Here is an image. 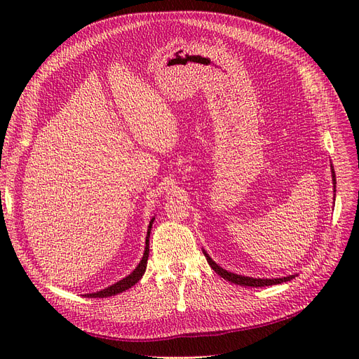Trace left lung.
<instances>
[{
	"label": "left lung",
	"instance_id": "obj_1",
	"mask_svg": "<svg viewBox=\"0 0 359 359\" xmlns=\"http://www.w3.org/2000/svg\"><path fill=\"white\" fill-rule=\"evenodd\" d=\"M330 168H332V180H333V187L336 189V175H334V168L333 165L330 164ZM336 192V191H334ZM206 260H208L210 266L224 279H227L230 282H233V284L236 285H241V287H269V285H276V284H282V282H288L291 279H294L297 275H288V276H284V278H272V279H268V278H250V276H243V275H237V273H233V272H229L222 269L221 266H218L217 263L211 259V256L206 253L205 250H202Z\"/></svg>",
	"mask_w": 359,
	"mask_h": 359
}]
</instances>
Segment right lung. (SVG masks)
Wrapping results in <instances>:
<instances>
[{
  "mask_svg": "<svg viewBox=\"0 0 359 359\" xmlns=\"http://www.w3.org/2000/svg\"><path fill=\"white\" fill-rule=\"evenodd\" d=\"M154 219H156V217H153V219L149 221L147 237H145V250H144L141 262L138 263V266L134 269V272H130L128 276H125L123 279L118 280L116 284H113V285H110V287H107V288H104L102 291H97V292L86 294V297H88V298H106V297L121 294V292L129 290L130 287H134L137 284V282L142 278V275H144V272L147 269V260H148V255H149V233H151V229H153Z\"/></svg>",
  "mask_w": 359,
  "mask_h": 359,
  "instance_id": "obj_1",
  "label": "right lung"
}]
</instances>
